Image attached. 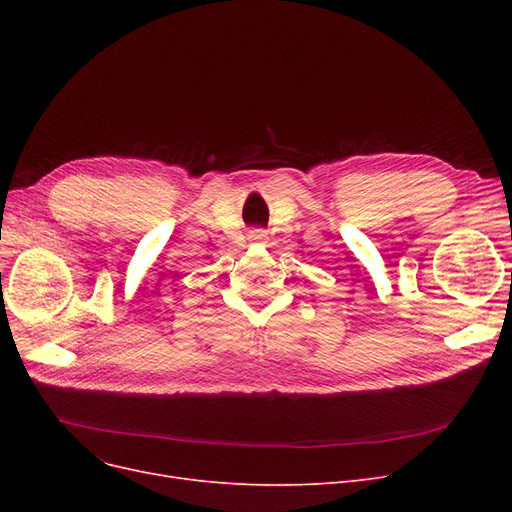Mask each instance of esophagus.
Segmentation results:
<instances>
[{
  "label": "esophagus",
  "mask_w": 512,
  "mask_h": 512,
  "mask_svg": "<svg viewBox=\"0 0 512 512\" xmlns=\"http://www.w3.org/2000/svg\"><path fill=\"white\" fill-rule=\"evenodd\" d=\"M251 240H263L265 238V230H261V228H257V230H251Z\"/></svg>",
  "instance_id": "1"
}]
</instances>
